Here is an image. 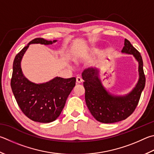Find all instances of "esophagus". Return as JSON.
<instances>
[{
	"mask_svg": "<svg viewBox=\"0 0 154 154\" xmlns=\"http://www.w3.org/2000/svg\"><path fill=\"white\" fill-rule=\"evenodd\" d=\"M76 80H77V83H81L83 82L82 78L81 77H79V76H77V77Z\"/></svg>",
	"mask_w": 154,
	"mask_h": 154,
	"instance_id": "34e87169",
	"label": "esophagus"
}]
</instances>
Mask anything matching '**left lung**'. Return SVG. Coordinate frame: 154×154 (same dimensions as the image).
<instances>
[{"label": "left lung", "mask_w": 154, "mask_h": 154, "mask_svg": "<svg viewBox=\"0 0 154 154\" xmlns=\"http://www.w3.org/2000/svg\"><path fill=\"white\" fill-rule=\"evenodd\" d=\"M122 52L133 54L139 62V79L136 87L125 96H113L102 86L97 70L85 69L82 73L85 89L87 106L95 119L103 123H114L125 120L133 114L138 105L145 85L143 60L140 52L127 39Z\"/></svg>", "instance_id": "1"}]
</instances>
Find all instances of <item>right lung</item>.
I'll list each match as a JSON object with an SVG mask.
<instances>
[{"instance_id": "1", "label": "right lung", "mask_w": 154, "mask_h": 154, "mask_svg": "<svg viewBox=\"0 0 154 154\" xmlns=\"http://www.w3.org/2000/svg\"><path fill=\"white\" fill-rule=\"evenodd\" d=\"M55 42L42 38H35L29 42L15 56L11 79L14 96L23 113L32 121L43 123L54 121L59 116L69 95L75 85L76 78L56 77L46 83L35 84L24 77L20 63L29 44L48 45Z\"/></svg>"}]
</instances>
